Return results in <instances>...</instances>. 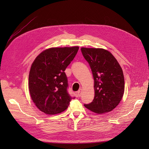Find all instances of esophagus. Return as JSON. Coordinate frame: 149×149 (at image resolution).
I'll list each match as a JSON object with an SVG mask.
<instances>
[{
  "label": "esophagus",
  "instance_id": "1",
  "mask_svg": "<svg viewBox=\"0 0 149 149\" xmlns=\"http://www.w3.org/2000/svg\"><path fill=\"white\" fill-rule=\"evenodd\" d=\"M81 91H82V89H80L79 90V91L77 92V94H78V96H81Z\"/></svg>",
  "mask_w": 149,
  "mask_h": 149
}]
</instances>
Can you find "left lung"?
Wrapping results in <instances>:
<instances>
[{
  "mask_svg": "<svg viewBox=\"0 0 149 149\" xmlns=\"http://www.w3.org/2000/svg\"><path fill=\"white\" fill-rule=\"evenodd\" d=\"M91 67L94 81L93 102L84 106L95 113L113 110L123 98L124 78L120 65L109 51L102 48H81Z\"/></svg>",
  "mask_w": 149,
  "mask_h": 149,
  "instance_id": "8db88e82",
  "label": "left lung"
}]
</instances>
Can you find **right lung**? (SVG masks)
<instances>
[{
	"mask_svg": "<svg viewBox=\"0 0 149 149\" xmlns=\"http://www.w3.org/2000/svg\"><path fill=\"white\" fill-rule=\"evenodd\" d=\"M78 49V47L48 48L38 55L31 65L29 76L30 94L36 106L44 113H61L75 98L68 92L65 71Z\"/></svg>",
	"mask_w": 149,
	"mask_h": 149,
	"instance_id": "obj_1",
	"label": "right lung"
}]
</instances>
